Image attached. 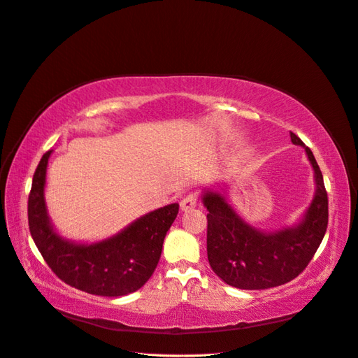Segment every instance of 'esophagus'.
Here are the masks:
<instances>
[{
	"mask_svg": "<svg viewBox=\"0 0 358 358\" xmlns=\"http://www.w3.org/2000/svg\"><path fill=\"white\" fill-rule=\"evenodd\" d=\"M196 206H197V197L192 196V194H189V196H187L180 201V209L183 212H188V210L196 208Z\"/></svg>",
	"mask_w": 358,
	"mask_h": 358,
	"instance_id": "1",
	"label": "esophagus"
}]
</instances>
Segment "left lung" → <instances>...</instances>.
Returning <instances> with one entry per match:
<instances>
[{
  "mask_svg": "<svg viewBox=\"0 0 358 358\" xmlns=\"http://www.w3.org/2000/svg\"><path fill=\"white\" fill-rule=\"evenodd\" d=\"M291 142L305 148L313 170L315 192L301 218L292 225L266 231L245 221L227 196L225 183L204 188L208 209V258L225 284L241 289H267L289 282L309 264L329 222V200L322 173L312 150L294 134Z\"/></svg>",
  "mask_w": 358,
  "mask_h": 358,
  "instance_id": "1",
  "label": "left lung"
}]
</instances>
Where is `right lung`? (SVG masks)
Instances as JSON below:
<instances>
[{"instance_id": "add662e5", "label": "right lung", "mask_w": 358, "mask_h": 358, "mask_svg": "<svg viewBox=\"0 0 358 358\" xmlns=\"http://www.w3.org/2000/svg\"><path fill=\"white\" fill-rule=\"evenodd\" d=\"M52 150L41 157L28 199L32 239L49 267L64 282L85 292L121 297L142 288L159 262L164 237L179 204L148 212L121 231L96 242H76L58 233L46 206V176Z\"/></svg>"}]
</instances>
